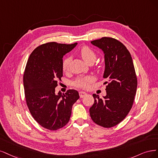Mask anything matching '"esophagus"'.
<instances>
[{"label":"esophagus","instance_id":"esophagus-1","mask_svg":"<svg viewBox=\"0 0 158 158\" xmlns=\"http://www.w3.org/2000/svg\"><path fill=\"white\" fill-rule=\"evenodd\" d=\"M79 93L80 98H83V97H85V96L87 95V94H86V93H85V92H83V91H81V92H79Z\"/></svg>","mask_w":158,"mask_h":158}]
</instances>
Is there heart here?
<instances>
[{"instance_id": "1", "label": "heart", "mask_w": 158, "mask_h": 158, "mask_svg": "<svg viewBox=\"0 0 158 158\" xmlns=\"http://www.w3.org/2000/svg\"><path fill=\"white\" fill-rule=\"evenodd\" d=\"M79 54L85 62L93 63L96 59V54L94 50L88 46H83L79 50ZM71 58L66 57L62 62V69L64 72H67L69 69ZM93 81V77L91 76H85L79 77L75 81V85L78 88L87 89L91 82Z\"/></svg>"}]
</instances>
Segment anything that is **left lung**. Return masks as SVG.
<instances>
[{"label": "left lung", "instance_id": "left-lung-1", "mask_svg": "<svg viewBox=\"0 0 158 158\" xmlns=\"http://www.w3.org/2000/svg\"><path fill=\"white\" fill-rule=\"evenodd\" d=\"M90 43L104 52L107 86L103 98L93 94L90 115L95 123L110 128L123 121L133 106L137 88L135 69L130 52L119 40L105 37Z\"/></svg>", "mask_w": 158, "mask_h": 158}]
</instances>
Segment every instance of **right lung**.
I'll use <instances>...</instances> for the list:
<instances>
[{"instance_id": "right-lung-1", "label": "right lung", "mask_w": 158, "mask_h": 158, "mask_svg": "<svg viewBox=\"0 0 158 158\" xmlns=\"http://www.w3.org/2000/svg\"><path fill=\"white\" fill-rule=\"evenodd\" d=\"M77 44L50 42L40 45L30 55L25 69L23 86L29 110L40 126L50 131L68 123L72 106L79 98L73 89L65 94L55 93L63 76V56Z\"/></svg>"}]
</instances>
